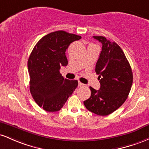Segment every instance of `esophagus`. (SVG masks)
Segmentation results:
<instances>
[{
  "label": "esophagus",
  "instance_id": "34e87169",
  "mask_svg": "<svg viewBox=\"0 0 149 149\" xmlns=\"http://www.w3.org/2000/svg\"><path fill=\"white\" fill-rule=\"evenodd\" d=\"M78 85H79V86H84L85 84H82L81 82H80V81H79V84H78Z\"/></svg>",
  "mask_w": 149,
  "mask_h": 149
}]
</instances>
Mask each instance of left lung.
Segmentation results:
<instances>
[{"label": "left lung", "instance_id": "1", "mask_svg": "<svg viewBox=\"0 0 149 149\" xmlns=\"http://www.w3.org/2000/svg\"><path fill=\"white\" fill-rule=\"evenodd\" d=\"M102 43V51L95 72L101 87L90 86L91 95L84 101L86 109L95 114L106 116L119 108L127 98L133 81L130 63L121 48L104 36H93Z\"/></svg>", "mask_w": 149, "mask_h": 149}]
</instances>
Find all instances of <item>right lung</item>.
Here are the masks:
<instances>
[{
  "label": "right lung",
  "mask_w": 149,
  "mask_h": 149,
  "mask_svg": "<svg viewBox=\"0 0 149 149\" xmlns=\"http://www.w3.org/2000/svg\"><path fill=\"white\" fill-rule=\"evenodd\" d=\"M81 38L56 31L41 38L33 48L27 63L29 89L35 102L44 111H60L78 86L77 80L65 79L60 70L68 63L67 48Z\"/></svg>",
  "instance_id": "obj_1"
}]
</instances>
